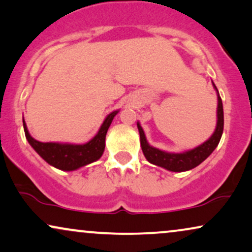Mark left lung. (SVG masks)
Returning a JSON list of instances; mask_svg holds the SVG:
<instances>
[{
    "mask_svg": "<svg viewBox=\"0 0 252 252\" xmlns=\"http://www.w3.org/2000/svg\"><path fill=\"white\" fill-rule=\"evenodd\" d=\"M216 93H218V123H216L215 131L209 137L208 141H206L203 144L196 146L189 151L181 152V154H171V152L161 151L157 148L151 146L146 141L145 133L143 131L141 124L137 123L139 136H141V146L142 151L144 154L145 158L148 159L151 164L157 165V166L164 167L172 172H184L192 170L196 167L209 157V155L216 149L219 145L220 139H221L222 132H223V106H222V100L220 97L219 91L216 86L213 82Z\"/></svg>",
    "mask_w": 252,
    "mask_h": 252,
    "instance_id": "8db88e82",
    "label": "left lung"
}]
</instances>
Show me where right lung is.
<instances>
[{"mask_svg": "<svg viewBox=\"0 0 252 252\" xmlns=\"http://www.w3.org/2000/svg\"><path fill=\"white\" fill-rule=\"evenodd\" d=\"M117 113H119V110L110 113L103 121L102 126H101L96 135L85 144L38 142L29 133L27 124L23 120L25 137H27L30 145L34 149V151L46 163L62 171H74L101 158V156L103 155L104 146H106L107 131Z\"/></svg>", "mask_w": 252, "mask_h": 252, "instance_id": "right-lung-1", "label": "right lung"}]
</instances>
